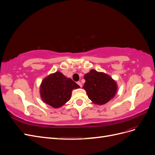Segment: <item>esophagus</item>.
Returning <instances> with one entry per match:
<instances>
[{
    "label": "esophagus",
    "instance_id": "obj_1",
    "mask_svg": "<svg viewBox=\"0 0 155 155\" xmlns=\"http://www.w3.org/2000/svg\"><path fill=\"white\" fill-rule=\"evenodd\" d=\"M77 83H78V85L79 87H82V84H81V83L80 81H78Z\"/></svg>",
    "mask_w": 155,
    "mask_h": 155
}]
</instances>
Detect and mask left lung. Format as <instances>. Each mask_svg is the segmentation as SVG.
<instances>
[{
	"mask_svg": "<svg viewBox=\"0 0 155 155\" xmlns=\"http://www.w3.org/2000/svg\"><path fill=\"white\" fill-rule=\"evenodd\" d=\"M85 83L83 88L93 104L102 105L113 98L118 90L115 80L104 72L91 70L84 75Z\"/></svg>",
	"mask_w": 155,
	"mask_h": 155,
	"instance_id": "left-lung-1",
	"label": "left lung"
}]
</instances>
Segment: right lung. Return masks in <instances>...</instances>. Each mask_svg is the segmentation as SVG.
<instances>
[{
    "label": "right lung",
    "mask_w": 155,
    "mask_h": 155,
    "mask_svg": "<svg viewBox=\"0 0 155 155\" xmlns=\"http://www.w3.org/2000/svg\"><path fill=\"white\" fill-rule=\"evenodd\" d=\"M79 88L80 87L71 79L58 71L43 79L39 92L43 102L57 109L64 105L70 100L72 90Z\"/></svg>",
    "instance_id": "add662e5"
}]
</instances>
